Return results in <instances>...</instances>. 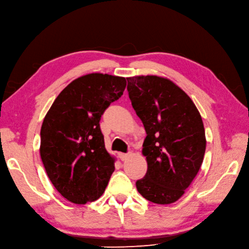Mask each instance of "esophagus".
<instances>
[{"label":"esophagus","mask_w":249,"mask_h":249,"mask_svg":"<svg viewBox=\"0 0 249 249\" xmlns=\"http://www.w3.org/2000/svg\"><path fill=\"white\" fill-rule=\"evenodd\" d=\"M129 153H118V156L121 160H125L129 157Z\"/></svg>","instance_id":"esophagus-1"}]
</instances>
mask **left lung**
<instances>
[{
    "mask_svg": "<svg viewBox=\"0 0 249 249\" xmlns=\"http://www.w3.org/2000/svg\"><path fill=\"white\" fill-rule=\"evenodd\" d=\"M129 98L147 137L148 162L137 191L155 204H171L184 195L202 166L206 149L203 120L183 89L157 76L126 78Z\"/></svg>",
    "mask_w": 249,
    "mask_h": 249,
    "instance_id": "obj_1",
    "label": "left lung"
}]
</instances>
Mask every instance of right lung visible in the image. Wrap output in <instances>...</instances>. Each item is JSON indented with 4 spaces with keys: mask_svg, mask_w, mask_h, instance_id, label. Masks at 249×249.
I'll use <instances>...</instances> for the list:
<instances>
[{
    "mask_svg": "<svg viewBox=\"0 0 249 249\" xmlns=\"http://www.w3.org/2000/svg\"><path fill=\"white\" fill-rule=\"evenodd\" d=\"M125 86L124 77L98 72L82 76L58 95L43 120L42 162L53 187L71 203L98 199L115 170L99 121Z\"/></svg>",
    "mask_w": 249,
    "mask_h": 249,
    "instance_id": "right-lung-1",
    "label": "right lung"
}]
</instances>
